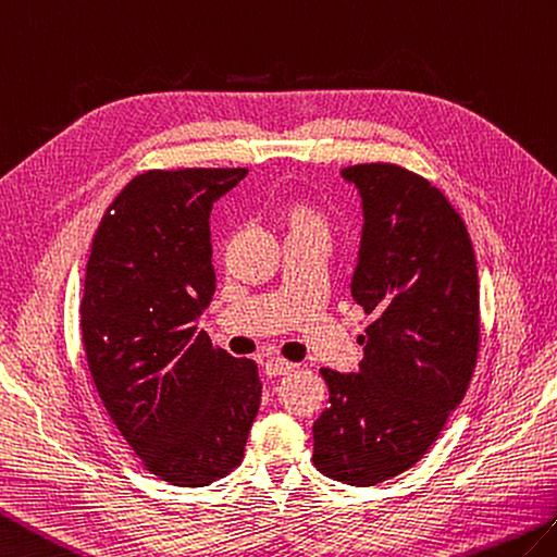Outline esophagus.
I'll list each match as a JSON object with an SVG mask.
<instances>
[{
    "label": "esophagus",
    "mask_w": 557,
    "mask_h": 557,
    "mask_svg": "<svg viewBox=\"0 0 557 557\" xmlns=\"http://www.w3.org/2000/svg\"><path fill=\"white\" fill-rule=\"evenodd\" d=\"M295 369L293 362L281 360V357H271V360L264 362V372L267 376H283V374H290Z\"/></svg>",
    "instance_id": "esophagus-1"
}]
</instances>
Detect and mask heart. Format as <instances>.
I'll list each match as a JSON object with an SVG mask.
<instances>
[{"instance_id": "obj_1", "label": "heart", "mask_w": 557, "mask_h": 557, "mask_svg": "<svg viewBox=\"0 0 557 557\" xmlns=\"http://www.w3.org/2000/svg\"><path fill=\"white\" fill-rule=\"evenodd\" d=\"M281 221L288 231H302V228L326 231L324 214H321L312 202L302 200V197H288V200L281 205Z\"/></svg>"}]
</instances>
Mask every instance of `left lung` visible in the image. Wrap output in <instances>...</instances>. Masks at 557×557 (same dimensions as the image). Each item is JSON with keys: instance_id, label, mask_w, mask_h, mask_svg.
I'll return each mask as SVG.
<instances>
[{"instance_id": "8db88e82", "label": "left lung", "mask_w": 557, "mask_h": 557, "mask_svg": "<svg viewBox=\"0 0 557 557\" xmlns=\"http://www.w3.org/2000/svg\"><path fill=\"white\" fill-rule=\"evenodd\" d=\"M362 197L352 300L374 321L357 374L319 369L329 407L312 462L350 486L403 474L465 398L479 352V276L462 216L436 185L398 164L341 171Z\"/></svg>"}]
</instances>
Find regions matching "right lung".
Returning a JSON list of instances; mask_svg holds the SVG:
<instances>
[{
    "instance_id": "1",
    "label": "right lung",
    "mask_w": 557,
    "mask_h": 557,
    "mask_svg": "<svg viewBox=\"0 0 557 557\" xmlns=\"http://www.w3.org/2000/svg\"><path fill=\"white\" fill-rule=\"evenodd\" d=\"M247 169L145 171L119 193L85 269V357L111 422L147 472L209 486L243 462L257 364L214 348L197 317L216 274L209 212Z\"/></svg>"
}]
</instances>
